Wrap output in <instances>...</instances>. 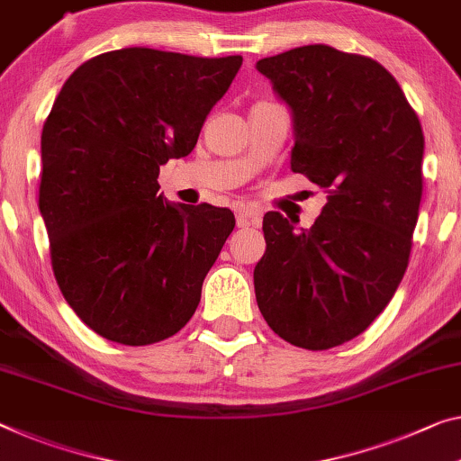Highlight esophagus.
I'll use <instances>...</instances> for the list:
<instances>
[{
    "label": "esophagus",
    "mask_w": 461,
    "mask_h": 461,
    "mask_svg": "<svg viewBox=\"0 0 461 461\" xmlns=\"http://www.w3.org/2000/svg\"><path fill=\"white\" fill-rule=\"evenodd\" d=\"M235 218L239 229H245V226H251L259 221V212L253 203H239L235 208Z\"/></svg>",
    "instance_id": "1"
}]
</instances>
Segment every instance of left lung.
<instances>
[{
    "label": "left lung",
    "instance_id": "1",
    "mask_svg": "<svg viewBox=\"0 0 461 461\" xmlns=\"http://www.w3.org/2000/svg\"><path fill=\"white\" fill-rule=\"evenodd\" d=\"M294 119L290 168L325 189L311 229L264 216L255 299L286 342L328 350L369 328L408 267L424 136L400 84L371 58L304 45L258 61Z\"/></svg>",
    "mask_w": 461,
    "mask_h": 461
}]
</instances>
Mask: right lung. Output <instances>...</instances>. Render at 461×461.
Instances as JSON below:
<instances>
[{
	"label": "right lung",
	"mask_w": 461,
	"mask_h": 461,
	"mask_svg": "<svg viewBox=\"0 0 461 461\" xmlns=\"http://www.w3.org/2000/svg\"><path fill=\"white\" fill-rule=\"evenodd\" d=\"M243 58L127 47L84 61L41 136L39 210L76 315L125 346L171 338L235 229L229 208L168 203L160 165L194 150Z\"/></svg>",
	"instance_id": "1"
}]
</instances>
